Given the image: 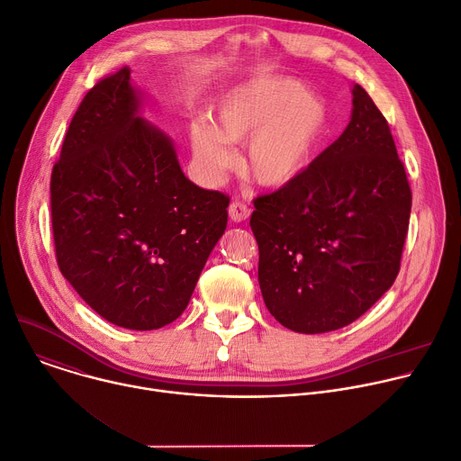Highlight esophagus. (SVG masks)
I'll list each match as a JSON object with an SVG mask.
<instances>
[{"label":"esophagus","instance_id":"esophagus-1","mask_svg":"<svg viewBox=\"0 0 461 461\" xmlns=\"http://www.w3.org/2000/svg\"><path fill=\"white\" fill-rule=\"evenodd\" d=\"M228 213L233 222H244L249 217V208L242 203H231L228 208Z\"/></svg>","mask_w":461,"mask_h":461}]
</instances>
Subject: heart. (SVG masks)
<instances>
[{
  "instance_id": "heart-1",
  "label": "heart",
  "mask_w": 461,
  "mask_h": 461,
  "mask_svg": "<svg viewBox=\"0 0 461 461\" xmlns=\"http://www.w3.org/2000/svg\"><path fill=\"white\" fill-rule=\"evenodd\" d=\"M217 129L201 120L191 127L193 155L210 178L228 171V144H246L244 167L265 187L295 182L319 155L328 131V104L290 77H262L231 89L215 109Z\"/></svg>"
}]
</instances>
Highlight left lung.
Wrapping results in <instances>:
<instances>
[{
  "label": "left lung",
  "mask_w": 461,
  "mask_h": 461,
  "mask_svg": "<svg viewBox=\"0 0 461 461\" xmlns=\"http://www.w3.org/2000/svg\"><path fill=\"white\" fill-rule=\"evenodd\" d=\"M253 206L262 299L290 330H339L393 285L412 193L390 127L361 86L343 135Z\"/></svg>",
  "instance_id": "left-lung-1"
}]
</instances>
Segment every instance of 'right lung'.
Instances as JSON below:
<instances>
[{
	"instance_id": "add662e5",
	"label": "right lung",
	"mask_w": 461,
	"mask_h": 461,
	"mask_svg": "<svg viewBox=\"0 0 461 461\" xmlns=\"http://www.w3.org/2000/svg\"><path fill=\"white\" fill-rule=\"evenodd\" d=\"M131 69L82 100L50 176L58 267L109 322L157 330L185 310L228 224L230 199L194 185L142 116Z\"/></svg>"
}]
</instances>
